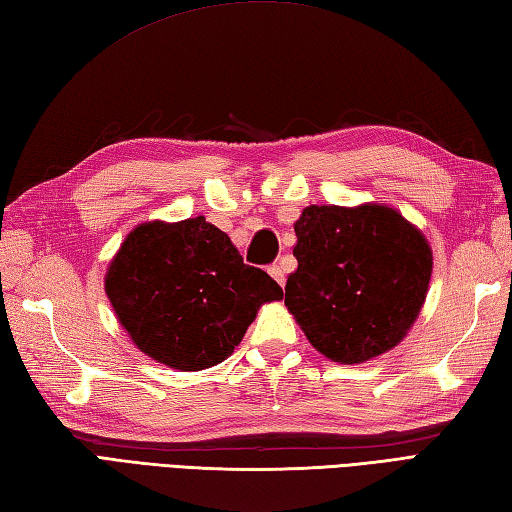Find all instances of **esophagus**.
Instances as JSON below:
<instances>
[{
  "mask_svg": "<svg viewBox=\"0 0 512 512\" xmlns=\"http://www.w3.org/2000/svg\"><path fill=\"white\" fill-rule=\"evenodd\" d=\"M268 275L273 277L279 286H284V281H286V277H284V268L277 266V264H273V266L268 268Z\"/></svg>",
  "mask_w": 512,
  "mask_h": 512,
  "instance_id": "34e87169",
  "label": "esophagus"
}]
</instances>
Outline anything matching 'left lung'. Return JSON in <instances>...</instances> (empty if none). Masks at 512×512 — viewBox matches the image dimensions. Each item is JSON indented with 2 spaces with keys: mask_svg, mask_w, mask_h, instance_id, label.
Wrapping results in <instances>:
<instances>
[{
  "mask_svg": "<svg viewBox=\"0 0 512 512\" xmlns=\"http://www.w3.org/2000/svg\"><path fill=\"white\" fill-rule=\"evenodd\" d=\"M286 306L314 350L365 363L405 339L429 292L427 237L387 204H310L295 222Z\"/></svg>",
  "mask_w": 512,
  "mask_h": 512,
  "instance_id": "1",
  "label": "left lung"
}]
</instances>
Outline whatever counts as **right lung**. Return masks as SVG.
Returning <instances> with one entry per match:
<instances>
[{"mask_svg":"<svg viewBox=\"0 0 512 512\" xmlns=\"http://www.w3.org/2000/svg\"><path fill=\"white\" fill-rule=\"evenodd\" d=\"M105 295L140 352L200 372L226 361L257 310L284 290L198 215L138 224L107 266Z\"/></svg>","mask_w":512,"mask_h":512,"instance_id":"add662e5","label":"right lung"}]
</instances>
